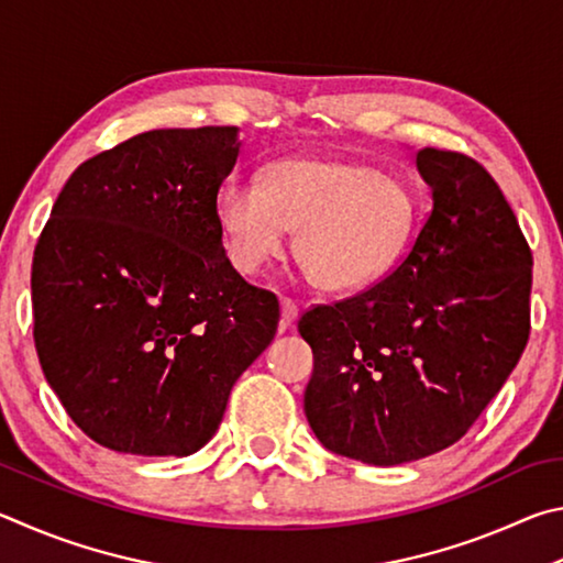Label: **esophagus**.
I'll use <instances>...</instances> for the list:
<instances>
[{"label":"esophagus","instance_id":"esophagus-1","mask_svg":"<svg viewBox=\"0 0 563 563\" xmlns=\"http://www.w3.org/2000/svg\"><path fill=\"white\" fill-rule=\"evenodd\" d=\"M297 317H299V307H297V301L294 299H289V297H284L282 299V321H279V331H287L294 321H297Z\"/></svg>","mask_w":563,"mask_h":563}]
</instances>
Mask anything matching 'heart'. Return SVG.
I'll return each instance as SVG.
<instances>
[{
	"mask_svg": "<svg viewBox=\"0 0 563 563\" xmlns=\"http://www.w3.org/2000/svg\"><path fill=\"white\" fill-rule=\"evenodd\" d=\"M227 256L260 272L297 230L294 252L321 289H361L380 279L412 242L418 202L398 175L349 157H282L260 185L227 180L214 197Z\"/></svg>",
	"mask_w": 563,
	"mask_h": 563,
	"instance_id": "obj_1",
	"label": "heart"
}]
</instances>
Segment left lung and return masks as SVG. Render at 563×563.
I'll return each mask as SVG.
<instances>
[{"mask_svg":"<svg viewBox=\"0 0 563 563\" xmlns=\"http://www.w3.org/2000/svg\"><path fill=\"white\" fill-rule=\"evenodd\" d=\"M432 210L368 289L301 313L303 410L323 448L390 467L445 450L505 386L529 341L531 250L475 157L422 147Z\"/></svg>","mask_w":563,"mask_h":563,"instance_id":"8db88e82","label":"left lung"}]
</instances>
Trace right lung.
Returning a JSON list of instances; mask_svg holds the SVG:
<instances>
[{
  "label": "right lung",
  "instance_id": "right-lung-1",
  "mask_svg": "<svg viewBox=\"0 0 563 563\" xmlns=\"http://www.w3.org/2000/svg\"><path fill=\"white\" fill-rule=\"evenodd\" d=\"M240 145L234 125L147 131L56 197L32 262L34 343L98 445L192 455L274 339L279 299L236 274L214 217Z\"/></svg>",
  "mask_w": 563,
  "mask_h": 563
}]
</instances>
